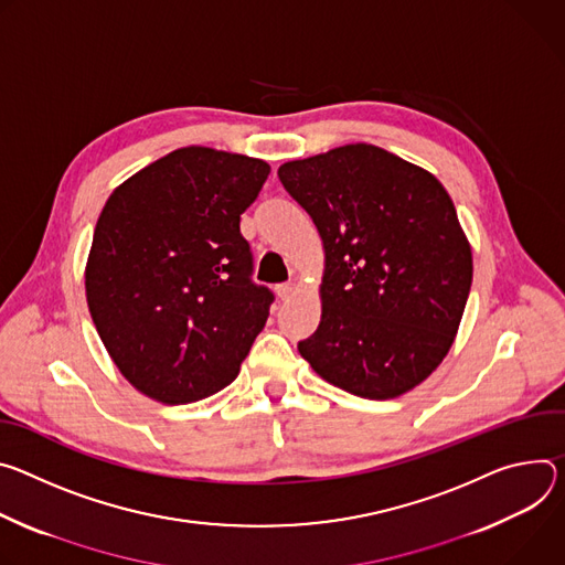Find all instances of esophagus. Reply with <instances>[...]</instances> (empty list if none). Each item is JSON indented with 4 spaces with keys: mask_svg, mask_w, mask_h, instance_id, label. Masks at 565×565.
Masks as SVG:
<instances>
[{
    "mask_svg": "<svg viewBox=\"0 0 565 565\" xmlns=\"http://www.w3.org/2000/svg\"><path fill=\"white\" fill-rule=\"evenodd\" d=\"M276 294H278L280 300H289L291 294H294V285L291 282H282V285L276 287Z\"/></svg>",
    "mask_w": 565,
    "mask_h": 565,
    "instance_id": "1",
    "label": "esophagus"
}]
</instances>
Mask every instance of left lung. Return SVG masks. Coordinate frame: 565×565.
I'll list each match as a JSON object with an SVG mask.
<instances>
[{
  "instance_id": "left-lung-1",
  "label": "left lung",
  "mask_w": 565,
  "mask_h": 565,
  "mask_svg": "<svg viewBox=\"0 0 565 565\" xmlns=\"http://www.w3.org/2000/svg\"><path fill=\"white\" fill-rule=\"evenodd\" d=\"M326 248L323 315L298 352L356 397L393 399L447 356L471 289V246L445 185L367 143L282 163Z\"/></svg>"
}]
</instances>
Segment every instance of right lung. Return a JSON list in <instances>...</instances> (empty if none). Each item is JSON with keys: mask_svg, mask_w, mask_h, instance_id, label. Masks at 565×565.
Here are the masks:
<instances>
[{"mask_svg": "<svg viewBox=\"0 0 565 565\" xmlns=\"http://www.w3.org/2000/svg\"><path fill=\"white\" fill-rule=\"evenodd\" d=\"M269 163L179 148L109 195L85 269L100 341L137 391L163 404L215 395L263 332L274 294L250 280L239 215Z\"/></svg>", "mask_w": 565, "mask_h": 565, "instance_id": "obj_1", "label": "right lung"}]
</instances>
